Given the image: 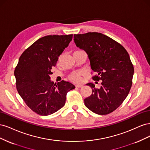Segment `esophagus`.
Instances as JSON below:
<instances>
[{"label": "esophagus", "mask_w": 150, "mask_h": 150, "mask_svg": "<svg viewBox=\"0 0 150 150\" xmlns=\"http://www.w3.org/2000/svg\"><path fill=\"white\" fill-rule=\"evenodd\" d=\"M83 86L82 84H76V87H77V88H82Z\"/></svg>", "instance_id": "esophagus-1"}]
</instances>
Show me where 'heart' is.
<instances>
[{
  "label": "heart",
  "mask_w": 150,
  "mask_h": 150,
  "mask_svg": "<svg viewBox=\"0 0 150 150\" xmlns=\"http://www.w3.org/2000/svg\"><path fill=\"white\" fill-rule=\"evenodd\" d=\"M76 52V51H75ZM83 72L82 71H74L69 76V78L71 81H74V82L76 83H79L81 82V80H82V78H81V76L83 75Z\"/></svg>",
  "instance_id": "b5f03b06"
}]
</instances>
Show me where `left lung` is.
Listing matches in <instances>:
<instances>
[{
	"label": "left lung",
	"instance_id": "1",
	"mask_svg": "<svg viewBox=\"0 0 150 150\" xmlns=\"http://www.w3.org/2000/svg\"><path fill=\"white\" fill-rule=\"evenodd\" d=\"M77 47L88 54L94 81H102L99 89L93 83L92 94L84 99L89 110L105 115L116 110L128 96L132 86L134 67L128 52L120 43L98 33L74 34Z\"/></svg>",
	"mask_w": 150,
	"mask_h": 150
}]
</instances>
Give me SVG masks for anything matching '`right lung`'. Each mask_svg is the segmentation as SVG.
Returning <instances> with one entry per match:
<instances>
[{
    "label": "right lung",
    "mask_w": 150,
    "mask_h": 150,
    "mask_svg": "<svg viewBox=\"0 0 150 150\" xmlns=\"http://www.w3.org/2000/svg\"><path fill=\"white\" fill-rule=\"evenodd\" d=\"M72 34L47 35L39 39L21 54L14 71L18 93L32 111L41 116L53 114L64 106L73 84L51 81V69L69 46Z\"/></svg>",
    "instance_id": "right-lung-1"
}]
</instances>
